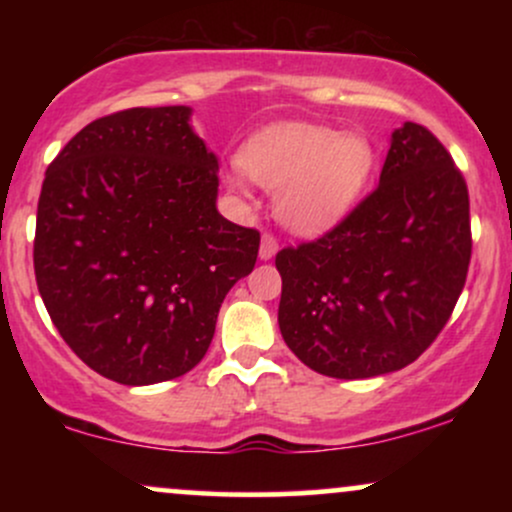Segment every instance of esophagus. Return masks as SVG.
Instances as JSON below:
<instances>
[{
  "mask_svg": "<svg viewBox=\"0 0 512 512\" xmlns=\"http://www.w3.org/2000/svg\"><path fill=\"white\" fill-rule=\"evenodd\" d=\"M276 250H279V240H276L272 233H264L262 245H260V257H262V260H272V257L276 255Z\"/></svg>",
  "mask_w": 512,
  "mask_h": 512,
  "instance_id": "1",
  "label": "esophagus"
}]
</instances>
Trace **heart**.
Here are the masks:
<instances>
[{"mask_svg":"<svg viewBox=\"0 0 512 512\" xmlns=\"http://www.w3.org/2000/svg\"><path fill=\"white\" fill-rule=\"evenodd\" d=\"M240 161L260 185L276 190V211L286 226L320 233L354 209L373 173L375 154L361 134L279 122L255 134ZM231 182L243 185L238 175Z\"/></svg>","mask_w":512,"mask_h":512,"instance_id":"1","label":"heart"}]
</instances>
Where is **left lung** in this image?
<instances>
[{"mask_svg": "<svg viewBox=\"0 0 512 512\" xmlns=\"http://www.w3.org/2000/svg\"><path fill=\"white\" fill-rule=\"evenodd\" d=\"M469 257L467 182L426 127L404 122L380 185L322 238L276 252L281 337L330 378L409 366L450 320Z\"/></svg>", "mask_w": 512, "mask_h": 512, "instance_id": "left-lung-1", "label": "left lung"}]
</instances>
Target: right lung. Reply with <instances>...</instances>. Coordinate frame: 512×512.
<instances>
[{
	"instance_id": "1",
	"label": "right lung",
	"mask_w": 512,
	"mask_h": 512,
	"mask_svg": "<svg viewBox=\"0 0 512 512\" xmlns=\"http://www.w3.org/2000/svg\"><path fill=\"white\" fill-rule=\"evenodd\" d=\"M187 105L86 125L45 170L33 267L57 332L122 385L185 375L257 262L260 233L216 209L219 161Z\"/></svg>"
}]
</instances>
